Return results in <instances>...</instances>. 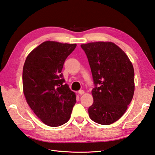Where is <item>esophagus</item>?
<instances>
[{
	"label": "esophagus",
	"instance_id": "obj_1",
	"mask_svg": "<svg viewBox=\"0 0 155 155\" xmlns=\"http://www.w3.org/2000/svg\"><path fill=\"white\" fill-rule=\"evenodd\" d=\"M78 94H79L80 95H83L85 94V91H84L83 90H79V91H78Z\"/></svg>",
	"mask_w": 155,
	"mask_h": 155
}]
</instances>
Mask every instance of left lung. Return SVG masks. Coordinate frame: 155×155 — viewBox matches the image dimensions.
Instances as JSON below:
<instances>
[{"mask_svg":"<svg viewBox=\"0 0 155 155\" xmlns=\"http://www.w3.org/2000/svg\"><path fill=\"white\" fill-rule=\"evenodd\" d=\"M87 55L95 87L89 116L101 125H110L121 117L133 98L134 70L128 56L112 42L81 45Z\"/></svg>","mask_w":155,"mask_h":155,"instance_id":"obj_1","label":"left lung"}]
</instances>
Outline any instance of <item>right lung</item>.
Instances as JSON below:
<instances>
[{
	"label": "right lung",
	"instance_id": "right-lung-1",
	"mask_svg": "<svg viewBox=\"0 0 155 155\" xmlns=\"http://www.w3.org/2000/svg\"><path fill=\"white\" fill-rule=\"evenodd\" d=\"M77 44L45 41L27 56L23 67V91L26 102L39 119L50 127L68 122L76 94L62 78L67 57Z\"/></svg>",
	"mask_w": 155,
	"mask_h": 155
}]
</instances>
